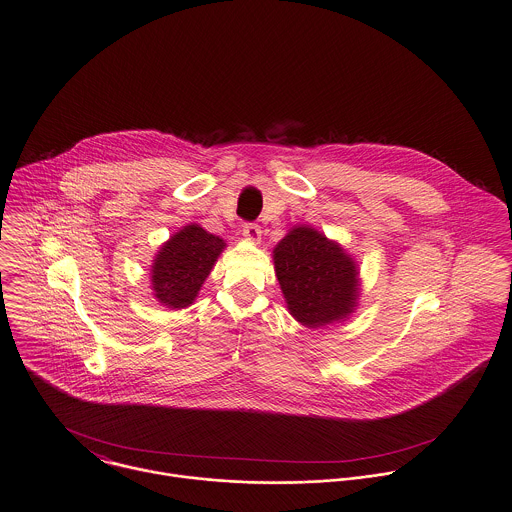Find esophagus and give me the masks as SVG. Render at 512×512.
<instances>
[{
	"label": "esophagus",
	"instance_id": "1",
	"mask_svg": "<svg viewBox=\"0 0 512 512\" xmlns=\"http://www.w3.org/2000/svg\"><path fill=\"white\" fill-rule=\"evenodd\" d=\"M242 234H244L245 240H249V242H259L261 240V226L255 224V222H247V224H244Z\"/></svg>",
	"mask_w": 512,
	"mask_h": 512
}]
</instances>
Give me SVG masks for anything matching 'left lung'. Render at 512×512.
<instances>
[{
    "mask_svg": "<svg viewBox=\"0 0 512 512\" xmlns=\"http://www.w3.org/2000/svg\"><path fill=\"white\" fill-rule=\"evenodd\" d=\"M288 311L307 328L349 317L359 299V268L340 245L311 226H295L272 251Z\"/></svg>",
    "mask_w": 512,
    "mask_h": 512,
    "instance_id": "8db88e82",
    "label": "left lung"
}]
</instances>
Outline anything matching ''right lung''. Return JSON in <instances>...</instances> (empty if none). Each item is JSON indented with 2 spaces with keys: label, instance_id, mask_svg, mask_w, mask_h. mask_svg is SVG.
<instances>
[{
  "label": "right lung",
  "instance_id": "1",
  "mask_svg": "<svg viewBox=\"0 0 512 512\" xmlns=\"http://www.w3.org/2000/svg\"><path fill=\"white\" fill-rule=\"evenodd\" d=\"M224 247L222 238L209 234L199 224L178 230L159 249L151 265L155 299L169 309L192 305Z\"/></svg>",
  "mask_w": 512,
  "mask_h": 512
}]
</instances>
